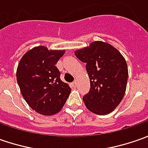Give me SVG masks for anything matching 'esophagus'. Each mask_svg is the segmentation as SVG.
<instances>
[{
  "instance_id": "obj_1",
  "label": "esophagus",
  "mask_w": 148,
  "mask_h": 148,
  "mask_svg": "<svg viewBox=\"0 0 148 148\" xmlns=\"http://www.w3.org/2000/svg\"><path fill=\"white\" fill-rule=\"evenodd\" d=\"M73 85H74V87H75V86L77 85V81H74V83H73Z\"/></svg>"
}]
</instances>
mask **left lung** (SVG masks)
Wrapping results in <instances>:
<instances>
[{
	"label": "left lung",
	"mask_w": 148,
	"mask_h": 148,
	"mask_svg": "<svg viewBox=\"0 0 148 148\" xmlns=\"http://www.w3.org/2000/svg\"><path fill=\"white\" fill-rule=\"evenodd\" d=\"M86 63L90 91L83 97L87 109L97 115H107L119 106L126 91L128 65L125 57L108 42L95 41L74 51Z\"/></svg>",
	"instance_id": "obj_1"
}]
</instances>
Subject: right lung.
<instances>
[{"mask_svg":"<svg viewBox=\"0 0 148 148\" xmlns=\"http://www.w3.org/2000/svg\"><path fill=\"white\" fill-rule=\"evenodd\" d=\"M65 50H48L38 46L28 50L17 67L16 79L28 105L42 115H52L63 108L71 88L61 81L56 67Z\"/></svg>","mask_w":148,"mask_h":148,"instance_id":"1","label":"right lung"}]
</instances>
